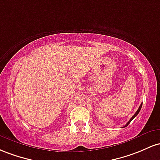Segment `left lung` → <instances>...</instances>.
<instances>
[{
  "label": "left lung",
  "mask_w": 160,
  "mask_h": 160,
  "mask_svg": "<svg viewBox=\"0 0 160 160\" xmlns=\"http://www.w3.org/2000/svg\"><path fill=\"white\" fill-rule=\"evenodd\" d=\"M142 103H141V105H140L139 108H138V110H137V112H135V114H134V116H132V118H131V119H130V120H129V121L128 122V123H127V124H126V125H125V127L128 126V124H129V123H130V122H132V119H134V117H135V116H138V113H139L140 110H141V107H142Z\"/></svg>",
  "instance_id": "obj_1"
}]
</instances>
